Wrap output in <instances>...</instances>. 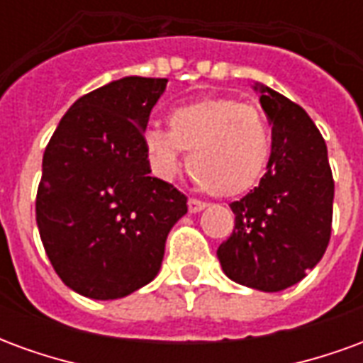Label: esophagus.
<instances>
[{
  "label": "esophagus",
  "instance_id": "34e87169",
  "mask_svg": "<svg viewBox=\"0 0 363 363\" xmlns=\"http://www.w3.org/2000/svg\"><path fill=\"white\" fill-rule=\"evenodd\" d=\"M204 208H206V202H200V200H194V198H190L189 200V212L190 213L202 212Z\"/></svg>",
  "mask_w": 363,
  "mask_h": 363
}]
</instances>
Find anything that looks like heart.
<instances>
[{
	"label": "heart",
	"instance_id": "heart-1",
	"mask_svg": "<svg viewBox=\"0 0 363 363\" xmlns=\"http://www.w3.org/2000/svg\"><path fill=\"white\" fill-rule=\"evenodd\" d=\"M143 145L161 177H173L182 151H190V174L225 198L255 189L270 159V134L259 108L228 96L177 106L169 114V130L150 126Z\"/></svg>",
	"mask_w": 363,
	"mask_h": 363
}]
</instances>
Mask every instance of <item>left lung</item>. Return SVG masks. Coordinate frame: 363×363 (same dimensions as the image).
I'll return each mask as SVG.
<instances>
[{
	"label": "left lung",
	"mask_w": 363,
	"mask_h": 363,
	"mask_svg": "<svg viewBox=\"0 0 363 363\" xmlns=\"http://www.w3.org/2000/svg\"><path fill=\"white\" fill-rule=\"evenodd\" d=\"M255 89L272 122V151L259 186L229 204L235 228L218 259L237 284L281 291L303 280L327 251L335 181L327 143L309 114L270 87Z\"/></svg>",
	"instance_id": "1"
}]
</instances>
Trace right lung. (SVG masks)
I'll return each mask as SVG.
<instances>
[{
    "label": "right lung",
    "instance_id": "obj_1",
    "mask_svg": "<svg viewBox=\"0 0 363 363\" xmlns=\"http://www.w3.org/2000/svg\"><path fill=\"white\" fill-rule=\"evenodd\" d=\"M167 79L122 77L77 99L43 157L36 223L67 288L118 299L157 276L169 231L186 196L150 177L143 145Z\"/></svg>",
    "mask_w": 363,
    "mask_h": 363
}]
</instances>
